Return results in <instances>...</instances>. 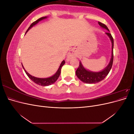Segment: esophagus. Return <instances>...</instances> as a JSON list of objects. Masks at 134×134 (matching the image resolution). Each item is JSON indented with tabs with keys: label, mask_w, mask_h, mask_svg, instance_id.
<instances>
[{
	"label": "esophagus",
	"mask_w": 134,
	"mask_h": 134,
	"mask_svg": "<svg viewBox=\"0 0 134 134\" xmlns=\"http://www.w3.org/2000/svg\"><path fill=\"white\" fill-rule=\"evenodd\" d=\"M76 56V52L74 50H71L69 52H68V54L67 55V58L68 60H69L72 58L75 57Z\"/></svg>",
	"instance_id": "obj_1"
}]
</instances>
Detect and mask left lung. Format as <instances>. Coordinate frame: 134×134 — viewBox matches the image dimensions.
<instances>
[{"label": "left lung", "mask_w": 134, "mask_h": 134, "mask_svg": "<svg viewBox=\"0 0 134 134\" xmlns=\"http://www.w3.org/2000/svg\"><path fill=\"white\" fill-rule=\"evenodd\" d=\"M99 25L103 28L106 29L108 32H106V34L110 38L111 42H112V55L111 60L109 62L108 65L106 68H104L102 71H99V72H93L89 71L86 69L83 66L81 62H79V65L78 68L76 70V75L77 77L81 80L84 83H86L88 84H93V83H96L100 82L101 80H103L106 76L108 74L109 71L111 70L112 64H113V38L111 34L109 33V31L108 30V27L104 25V24L98 22Z\"/></svg>", "instance_id": "obj_1"}]
</instances>
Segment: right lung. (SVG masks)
Segmentation results:
<instances>
[{"label": "right lung", "mask_w": 134, "mask_h": 134, "mask_svg": "<svg viewBox=\"0 0 134 134\" xmlns=\"http://www.w3.org/2000/svg\"><path fill=\"white\" fill-rule=\"evenodd\" d=\"M46 18H47V17H41V18L38 19L37 21H36L32 23L31 25H30V26L28 27V30L26 31V34L27 33V32L28 31L30 30V28H31L34 26L36 25L37 23H38V22L41 21V20H42L43 19H45ZM65 63V60H63V62H62V63H61L60 65V66H59V68L58 69V70L57 71H56V73L54 75H52L51 77H49V78H36V77H35L34 76H32L31 75H30L29 73H28V72H27V71L25 69V68H24V67L23 66V65H22V67L23 68L24 70H25L26 74L27 75V76L29 77V78L32 81H33V82H34L35 83H36V84H38V85H40V86H50V85H51L52 84L56 82V81L57 80V79H58V78H59L60 75L61 69H62V68L64 65Z\"/></svg>", "instance_id": "1"}]
</instances>
